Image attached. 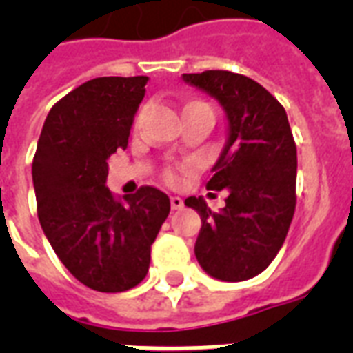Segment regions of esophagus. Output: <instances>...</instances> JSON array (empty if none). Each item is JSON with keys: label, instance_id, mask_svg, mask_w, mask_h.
I'll return each mask as SVG.
<instances>
[{"label": "esophagus", "instance_id": "esophagus-1", "mask_svg": "<svg viewBox=\"0 0 353 353\" xmlns=\"http://www.w3.org/2000/svg\"><path fill=\"white\" fill-rule=\"evenodd\" d=\"M170 205H172V209H174V210L183 209V199L179 198V196H172V198H170Z\"/></svg>", "mask_w": 353, "mask_h": 353}]
</instances>
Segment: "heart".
Returning a JSON list of instances; mask_svg holds the SVG:
<instances>
[{
	"label": "heart",
	"mask_w": 353,
	"mask_h": 353,
	"mask_svg": "<svg viewBox=\"0 0 353 353\" xmlns=\"http://www.w3.org/2000/svg\"><path fill=\"white\" fill-rule=\"evenodd\" d=\"M163 177H165L166 183H176L177 181V172L174 170V168H166L165 174H163Z\"/></svg>",
	"instance_id": "1"
}]
</instances>
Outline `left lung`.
Instances as JSON below:
<instances>
[{
    "instance_id": "8db88e82",
    "label": "left lung",
    "mask_w": 353,
    "mask_h": 353,
    "mask_svg": "<svg viewBox=\"0 0 353 353\" xmlns=\"http://www.w3.org/2000/svg\"><path fill=\"white\" fill-rule=\"evenodd\" d=\"M220 102L229 139L209 190L227 188L225 207L210 210L203 198L185 199L201 216L196 258L223 282L252 279L273 262L290 231L296 205V146L284 106L265 88L231 71L183 74Z\"/></svg>"
}]
</instances>
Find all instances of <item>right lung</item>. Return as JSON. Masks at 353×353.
<instances>
[{
  "mask_svg": "<svg viewBox=\"0 0 353 353\" xmlns=\"http://www.w3.org/2000/svg\"><path fill=\"white\" fill-rule=\"evenodd\" d=\"M148 77H101L60 99L32 159L38 220L74 279L102 293L135 288L170 199L141 187L124 201L106 187L108 159L126 148Z\"/></svg>",
  "mask_w": 353,
  "mask_h": 353,
  "instance_id": "obj_1",
  "label": "right lung"
}]
</instances>
